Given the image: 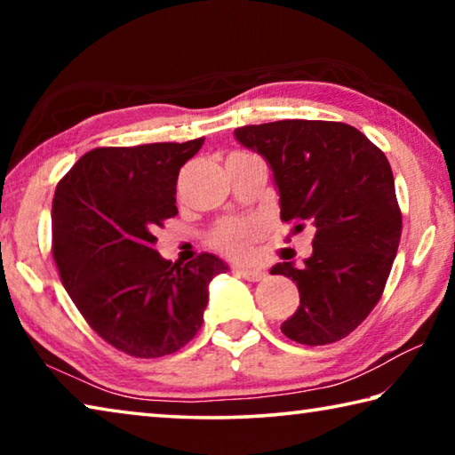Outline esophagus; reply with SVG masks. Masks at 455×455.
Returning a JSON list of instances; mask_svg holds the SVG:
<instances>
[{"label":"esophagus","mask_w":455,"mask_h":455,"mask_svg":"<svg viewBox=\"0 0 455 455\" xmlns=\"http://www.w3.org/2000/svg\"><path fill=\"white\" fill-rule=\"evenodd\" d=\"M236 273L241 275L243 279H246V281H252V283L263 281V276H265V273H263V271H259V268H236Z\"/></svg>","instance_id":"obj_1"}]
</instances>
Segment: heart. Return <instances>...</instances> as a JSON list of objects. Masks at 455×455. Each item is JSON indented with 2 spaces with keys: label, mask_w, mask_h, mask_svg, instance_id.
Masks as SVG:
<instances>
[{
  "label": "heart",
  "mask_w": 455,
  "mask_h": 455,
  "mask_svg": "<svg viewBox=\"0 0 455 455\" xmlns=\"http://www.w3.org/2000/svg\"><path fill=\"white\" fill-rule=\"evenodd\" d=\"M259 230H260V225L257 220H251V219L225 220L214 228L211 243L214 244V249L225 252L227 257L244 259L249 257L251 244L259 235Z\"/></svg>",
  "instance_id": "obj_1"
}]
</instances>
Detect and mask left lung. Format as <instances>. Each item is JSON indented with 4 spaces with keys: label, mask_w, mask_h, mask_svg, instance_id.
I'll return each mask as SVG.
<instances>
[{
    "label": "left lung",
    "mask_w": 455,
    "mask_h": 455,
    "mask_svg": "<svg viewBox=\"0 0 455 455\" xmlns=\"http://www.w3.org/2000/svg\"><path fill=\"white\" fill-rule=\"evenodd\" d=\"M273 171L281 220L315 230L305 267L276 263L301 305L281 331L303 345L347 337L379 301L402 238V211L385 154L343 122L279 120L235 130Z\"/></svg>",
    "instance_id": "1"
}]
</instances>
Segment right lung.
Returning a JSON list of instances; mask_svg holds the SVG:
<instances>
[{
  "label": "right lung",
  "mask_w": 455,
  "mask_h": 455,
  "mask_svg": "<svg viewBox=\"0 0 455 455\" xmlns=\"http://www.w3.org/2000/svg\"><path fill=\"white\" fill-rule=\"evenodd\" d=\"M204 138L84 154L58 182L52 255L82 317L112 347L164 357L203 325L209 283L228 267L211 252L187 265L158 255L156 228L179 214L176 180Z\"/></svg>",
  "instance_id": "right-lung-1"
}]
</instances>
